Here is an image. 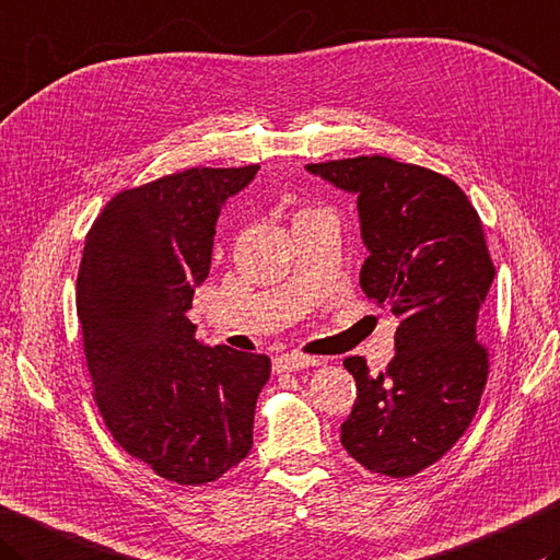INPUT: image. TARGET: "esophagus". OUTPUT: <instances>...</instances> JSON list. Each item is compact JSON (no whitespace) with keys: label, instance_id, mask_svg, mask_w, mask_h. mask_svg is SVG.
<instances>
[{"label":"esophagus","instance_id":"1","mask_svg":"<svg viewBox=\"0 0 560 560\" xmlns=\"http://www.w3.org/2000/svg\"><path fill=\"white\" fill-rule=\"evenodd\" d=\"M320 364V359L308 357V354H283L279 359H273V371L277 374H283V371H299V369H311Z\"/></svg>","mask_w":560,"mask_h":560}]
</instances>
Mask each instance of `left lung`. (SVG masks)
I'll return each instance as SVG.
<instances>
[{"label":"left lung","mask_w":560,"mask_h":560,"mask_svg":"<svg viewBox=\"0 0 560 560\" xmlns=\"http://www.w3.org/2000/svg\"><path fill=\"white\" fill-rule=\"evenodd\" d=\"M305 167L357 194L369 249L359 283L400 317L386 369L371 374L364 357L345 359L357 400L339 440L366 470L418 476L462 440L490 374L478 339L495 279L483 223L462 186L420 164L359 155Z\"/></svg>","instance_id":"1"}]
</instances>
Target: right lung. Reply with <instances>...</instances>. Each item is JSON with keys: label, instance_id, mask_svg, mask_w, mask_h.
Here are the masks:
<instances>
[{"label": "right lung", "instance_id": "right-lung-1", "mask_svg": "<svg viewBox=\"0 0 560 560\" xmlns=\"http://www.w3.org/2000/svg\"><path fill=\"white\" fill-rule=\"evenodd\" d=\"M257 170L191 167L120 189L86 233L77 271L98 415L128 456L179 486L213 483L249 454L271 371L265 354L196 342L186 317L221 208Z\"/></svg>", "mask_w": 560, "mask_h": 560}]
</instances>
